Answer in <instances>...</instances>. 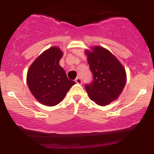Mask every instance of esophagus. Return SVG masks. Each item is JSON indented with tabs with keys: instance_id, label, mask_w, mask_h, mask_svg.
<instances>
[{
	"instance_id": "1",
	"label": "esophagus",
	"mask_w": 154,
	"mask_h": 154,
	"mask_svg": "<svg viewBox=\"0 0 154 154\" xmlns=\"http://www.w3.org/2000/svg\"><path fill=\"white\" fill-rule=\"evenodd\" d=\"M75 82L77 83H78V84H81L82 83V80H81V78L80 77H77V78L75 79Z\"/></svg>"
}]
</instances>
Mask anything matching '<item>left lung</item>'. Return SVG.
I'll return each mask as SVG.
<instances>
[{
    "instance_id": "left-lung-1",
    "label": "left lung",
    "mask_w": 154,
    "mask_h": 154,
    "mask_svg": "<svg viewBox=\"0 0 154 154\" xmlns=\"http://www.w3.org/2000/svg\"><path fill=\"white\" fill-rule=\"evenodd\" d=\"M92 51H85L93 80L85 88L91 100L100 106H106L119 97L127 80L125 68L106 48L95 46Z\"/></svg>"
}]
</instances>
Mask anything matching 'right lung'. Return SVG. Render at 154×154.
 <instances>
[{"label": "right lung", "mask_w": 154, "mask_h": 154, "mask_svg": "<svg viewBox=\"0 0 154 154\" xmlns=\"http://www.w3.org/2000/svg\"><path fill=\"white\" fill-rule=\"evenodd\" d=\"M63 56L58 47H52L38 56L29 66L27 83L32 95L42 104L53 106L60 103L75 82L69 80L60 66Z\"/></svg>", "instance_id": "right-lung-1"}]
</instances>
